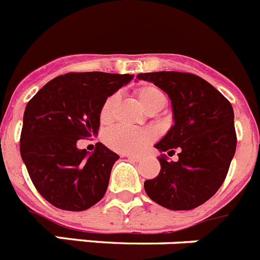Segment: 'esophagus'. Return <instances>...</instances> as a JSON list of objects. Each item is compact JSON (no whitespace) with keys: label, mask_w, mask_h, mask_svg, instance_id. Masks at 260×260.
<instances>
[{"label":"esophagus","mask_w":260,"mask_h":260,"mask_svg":"<svg viewBox=\"0 0 260 260\" xmlns=\"http://www.w3.org/2000/svg\"><path fill=\"white\" fill-rule=\"evenodd\" d=\"M126 157L130 158V160H134V161H142L143 160V156L141 155H133V153H127Z\"/></svg>","instance_id":"1"}]
</instances>
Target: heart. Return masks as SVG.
Instances as JSON below:
<instances>
[{
	"label": "heart",
	"mask_w": 260,
	"mask_h": 260,
	"mask_svg": "<svg viewBox=\"0 0 260 260\" xmlns=\"http://www.w3.org/2000/svg\"><path fill=\"white\" fill-rule=\"evenodd\" d=\"M135 96L142 107L153 114L167 104V95L161 88L153 84H143L135 89ZM118 105V95L112 93L103 102L99 109V121L102 125L112 122ZM153 134L148 130H134L125 126H114L104 133V142L109 148L122 153L141 152L152 142Z\"/></svg>",
	"instance_id": "b5f03b06"
}]
</instances>
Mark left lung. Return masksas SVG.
<instances>
[{"label":"left lung","instance_id":"8db88e82","mask_svg":"<svg viewBox=\"0 0 260 260\" xmlns=\"http://www.w3.org/2000/svg\"><path fill=\"white\" fill-rule=\"evenodd\" d=\"M152 82L172 100L174 125L156 148L161 153L160 173L144 182L147 195L173 211H187L207 202L225 181L236 152L234 113L228 99L191 73L157 71L138 74Z\"/></svg>","mask_w":260,"mask_h":260}]
</instances>
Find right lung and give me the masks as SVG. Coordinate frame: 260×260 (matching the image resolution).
<instances>
[{"label":"right lung","instance_id":"1","mask_svg":"<svg viewBox=\"0 0 260 260\" xmlns=\"http://www.w3.org/2000/svg\"><path fill=\"white\" fill-rule=\"evenodd\" d=\"M133 79L102 71L68 73L48 82L27 104L20 155L45 201L65 211H84L104 197L119 158L103 143L93 153L77 141L98 134L99 109L109 95Z\"/></svg>","mask_w":260,"mask_h":260}]
</instances>
